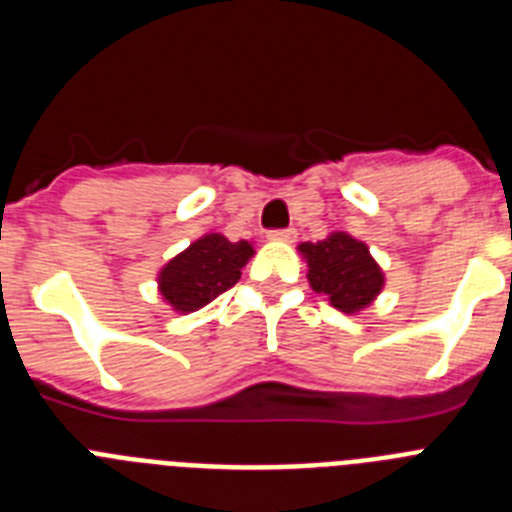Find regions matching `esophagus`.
<instances>
[{
    "mask_svg": "<svg viewBox=\"0 0 512 512\" xmlns=\"http://www.w3.org/2000/svg\"><path fill=\"white\" fill-rule=\"evenodd\" d=\"M297 238L295 228H282V230H269V241H282V243H292Z\"/></svg>",
    "mask_w": 512,
    "mask_h": 512,
    "instance_id": "esophagus-1",
    "label": "esophagus"
}]
</instances>
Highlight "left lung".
Listing matches in <instances>:
<instances>
[{
	"mask_svg": "<svg viewBox=\"0 0 512 512\" xmlns=\"http://www.w3.org/2000/svg\"><path fill=\"white\" fill-rule=\"evenodd\" d=\"M307 264V282L328 297L336 310L356 315L372 305L384 287V274L364 241L336 230L318 243H300Z\"/></svg>",
	"mask_w": 512,
	"mask_h": 512,
	"instance_id": "left-lung-1",
	"label": "left lung"
}]
</instances>
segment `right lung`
Masks as SVG:
<instances>
[{
    "label": "right lung",
    "mask_w": 512,
    "mask_h": 512,
    "mask_svg": "<svg viewBox=\"0 0 512 512\" xmlns=\"http://www.w3.org/2000/svg\"><path fill=\"white\" fill-rule=\"evenodd\" d=\"M251 256L248 241L230 243L225 235L207 233L158 271V292L182 315L200 310L241 279Z\"/></svg>",
    "instance_id": "add662e5"
}]
</instances>
